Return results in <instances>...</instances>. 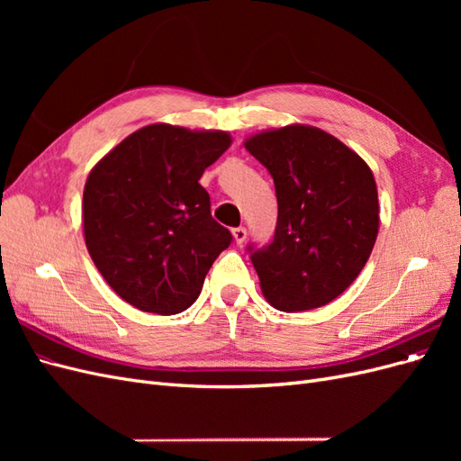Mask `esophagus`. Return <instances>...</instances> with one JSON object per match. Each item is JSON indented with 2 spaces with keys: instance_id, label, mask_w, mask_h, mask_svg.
<instances>
[{
  "instance_id": "obj_1",
  "label": "esophagus",
  "mask_w": 461,
  "mask_h": 461,
  "mask_svg": "<svg viewBox=\"0 0 461 461\" xmlns=\"http://www.w3.org/2000/svg\"><path fill=\"white\" fill-rule=\"evenodd\" d=\"M232 239H234V242H236V244L242 246V244H244V240H246V229H244V227H236V229H232Z\"/></svg>"
}]
</instances>
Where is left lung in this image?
Returning <instances> with one entry per match:
<instances>
[{
	"label": "left lung",
	"instance_id": "8db88e82",
	"mask_svg": "<svg viewBox=\"0 0 461 461\" xmlns=\"http://www.w3.org/2000/svg\"><path fill=\"white\" fill-rule=\"evenodd\" d=\"M244 148L273 176V242L252 254L265 300L278 312L315 310L350 286L379 234V194L369 165L312 124L259 131Z\"/></svg>",
	"mask_w": 461,
	"mask_h": 461
}]
</instances>
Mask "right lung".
<instances>
[{
	"mask_svg": "<svg viewBox=\"0 0 461 461\" xmlns=\"http://www.w3.org/2000/svg\"><path fill=\"white\" fill-rule=\"evenodd\" d=\"M232 144L225 131L153 122L94 165L82 227L105 283L134 308L175 315L198 300L232 234L209 212L200 178Z\"/></svg>",
	"mask_w": 461,
	"mask_h": 461,
	"instance_id": "1",
	"label": "right lung"
}]
</instances>
